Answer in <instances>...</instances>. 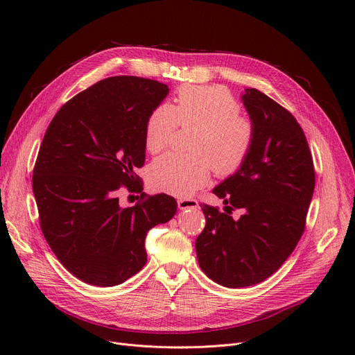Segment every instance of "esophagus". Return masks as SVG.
<instances>
[{
  "instance_id": "34e87169",
  "label": "esophagus",
  "mask_w": 355,
  "mask_h": 355,
  "mask_svg": "<svg viewBox=\"0 0 355 355\" xmlns=\"http://www.w3.org/2000/svg\"><path fill=\"white\" fill-rule=\"evenodd\" d=\"M178 209L180 210H187V209H197L198 207V201L194 198H189V197H182L178 198L177 201Z\"/></svg>"
}]
</instances>
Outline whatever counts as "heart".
Returning a JSON list of instances; mask_svg holds the SVG:
<instances>
[{"mask_svg":"<svg viewBox=\"0 0 355 355\" xmlns=\"http://www.w3.org/2000/svg\"><path fill=\"white\" fill-rule=\"evenodd\" d=\"M240 105L220 86H182L174 105H158L145 122V146L149 153L164 151L178 126H196L194 154H166L149 166L155 189L174 196H189L207 185L214 173L236 174L249 158L256 138L250 118L239 114Z\"/></svg>","mask_w":355,"mask_h":355,"instance_id":"obj_1","label":"heart"}]
</instances>
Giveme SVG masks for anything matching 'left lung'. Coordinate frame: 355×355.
Instances as JSON below:
<instances>
[{"label":"left lung","instance_id":"8db88e82","mask_svg":"<svg viewBox=\"0 0 355 355\" xmlns=\"http://www.w3.org/2000/svg\"><path fill=\"white\" fill-rule=\"evenodd\" d=\"M243 103L256 138L243 166L213 193L225 211L200 204L206 227L196 240L201 270L218 285L263 282L284 265L304 234L315 189V168L301 125L288 109L257 89ZM244 211L239 220L231 211Z\"/></svg>","mask_w":355,"mask_h":355}]
</instances>
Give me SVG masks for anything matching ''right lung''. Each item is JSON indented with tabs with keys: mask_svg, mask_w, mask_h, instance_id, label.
Instances as JSON below:
<instances>
[{
	"mask_svg": "<svg viewBox=\"0 0 355 355\" xmlns=\"http://www.w3.org/2000/svg\"><path fill=\"white\" fill-rule=\"evenodd\" d=\"M168 92L151 79L107 78L66 102L46 130L33 171L40 227L60 263L89 285L137 275L146 233L177 211L166 194L128 209L115 196L142 191L135 168L145 162V122Z\"/></svg>",
	"mask_w": 355,
	"mask_h": 355,
	"instance_id": "add662e5",
	"label": "right lung"
}]
</instances>
